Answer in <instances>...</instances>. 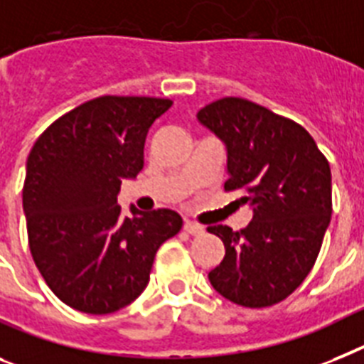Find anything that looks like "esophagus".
Masks as SVG:
<instances>
[{
	"instance_id": "esophagus-1",
	"label": "esophagus",
	"mask_w": 364,
	"mask_h": 364,
	"mask_svg": "<svg viewBox=\"0 0 364 364\" xmlns=\"http://www.w3.org/2000/svg\"><path fill=\"white\" fill-rule=\"evenodd\" d=\"M183 228H185V231L191 235H201L203 231H205V229H203V225L196 224V222H191V220H185V225H183Z\"/></svg>"
}]
</instances>
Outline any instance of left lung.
Wrapping results in <instances>:
<instances>
[{
	"label": "left lung",
	"instance_id": "1",
	"mask_svg": "<svg viewBox=\"0 0 364 364\" xmlns=\"http://www.w3.org/2000/svg\"><path fill=\"white\" fill-rule=\"evenodd\" d=\"M198 122L225 146L224 188H242L253 210L240 231L207 228L225 248L210 285L242 307L279 304L311 272L331 220L328 159L300 124L242 97L209 103Z\"/></svg>",
	"mask_w": 364,
	"mask_h": 364
}]
</instances>
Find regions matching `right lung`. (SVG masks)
I'll use <instances>...</instances> for the list:
<instances>
[{"instance_id":"right-lung-1","label":"right lung","mask_w":364,"mask_h":364,"mask_svg":"<svg viewBox=\"0 0 364 364\" xmlns=\"http://www.w3.org/2000/svg\"><path fill=\"white\" fill-rule=\"evenodd\" d=\"M170 100L102 96L60 116L27 157L23 213L33 261L55 296L88 314L135 301L159 246L181 229L172 209L122 215L118 192L144 166L149 127Z\"/></svg>"}]
</instances>
